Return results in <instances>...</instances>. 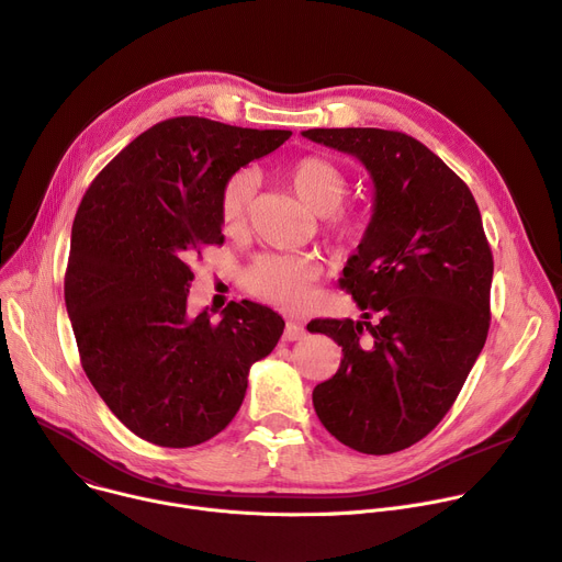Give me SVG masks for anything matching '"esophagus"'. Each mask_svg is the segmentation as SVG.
<instances>
[{
	"label": "esophagus",
	"mask_w": 562,
	"mask_h": 562,
	"mask_svg": "<svg viewBox=\"0 0 562 562\" xmlns=\"http://www.w3.org/2000/svg\"><path fill=\"white\" fill-rule=\"evenodd\" d=\"M304 336H307V329H304L300 323H293V321H289V323H286L284 334H282V338H284V340H289V342H293V340H302Z\"/></svg>",
	"instance_id": "obj_1"
}]
</instances>
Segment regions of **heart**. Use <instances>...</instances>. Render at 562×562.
<instances>
[{
  "mask_svg": "<svg viewBox=\"0 0 562 562\" xmlns=\"http://www.w3.org/2000/svg\"><path fill=\"white\" fill-rule=\"evenodd\" d=\"M286 179L304 206L323 215V228L331 244L349 248L366 235L368 222L361 213L338 209L347 194L345 172L329 159L310 155L293 161ZM255 192L250 172H235L220 192V220L226 233L244 231L248 206ZM321 276V265L312 255L267 252L255 258L244 271V286L250 295L276 304L280 310H300L312 295V286Z\"/></svg>",
  "mask_w": 562,
  "mask_h": 562,
  "instance_id": "1",
  "label": "heart"
}]
</instances>
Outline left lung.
I'll list each match as a JSON object with an SVG mask.
<instances>
[{
  "mask_svg": "<svg viewBox=\"0 0 562 562\" xmlns=\"http://www.w3.org/2000/svg\"><path fill=\"white\" fill-rule=\"evenodd\" d=\"M302 136L361 159L374 181L372 222L338 280L363 321L307 325L342 347L338 372L314 387L316 415L353 450L398 452L446 417L486 342L493 252L480 209L469 186L403 132Z\"/></svg>",
  "mask_w": 562,
  "mask_h": 562,
  "instance_id": "left-lung-1",
  "label": "left lung"
}]
</instances>
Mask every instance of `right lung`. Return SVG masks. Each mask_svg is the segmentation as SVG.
<instances>
[{"label":"right lung","instance_id":"obj_1","mask_svg":"<svg viewBox=\"0 0 562 562\" xmlns=\"http://www.w3.org/2000/svg\"><path fill=\"white\" fill-rule=\"evenodd\" d=\"M291 132L201 116L151 125L98 172L71 228L65 302L80 363L134 435L188 448L222 432L248 370L278 345L284 321L231 302L222 321L186 312L190 262L222 244L220 192Z\"/></svg>","mask_w":562,"mask_h":562}]
</instances>
